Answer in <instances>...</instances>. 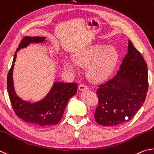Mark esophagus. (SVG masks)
I'll return each instance as SVG.
<instances>
[{
	"label": "esophagus",
	"mask_w": 154,
	"mask_h": 154,
	"mask_svg": "<svg viewBox=\"0 0 154 154\" xmlns=\"http://www.w3.org/2000/svg\"><path fill=\"white\" fill-rule=\"evenodd\" d=\"M79 89L80 91H86V90H88V88L87 86H86V85H83V84H80L79 85Z\"/></svg>",
	"instance_id": "1"
}]
</instances>
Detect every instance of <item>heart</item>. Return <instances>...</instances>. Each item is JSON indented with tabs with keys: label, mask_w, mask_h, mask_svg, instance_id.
I'll return each mask as SVG.
<instances>
[{
	"label": "heart",
	"mask_w": 154,
	"mask_h": 154,
	"mask_svg": "<svg viewBox=\"0 0 154 154\" xmlns=\"http://www.w3.org/2000/svg\"><path fill=\"white\" fill-rule=\"evenodd\" d=\"M119 53L113 47L96 44L81 48L73 55L72 59L64 61V68L75 72L79 66H87V75L94 82L106 81L116 67Z\"/></svg>",
	"instance_id": "1"
}]
</instances>
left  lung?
<instances>
[{"mask_svg": "<svg viewBox=\"0 0 154 154\" xmlns=\"http://www.w3.org/2000/svg\"><path fill=\"white\" fill-rule=\"evenodd\" d=\"M128 51L116 75L97 90L99 103L94 116L100 125L113 126L128 122L146 98L147 63L131 40Z\"/></svg>", "mask_w": 154, "mask_h": 154, "instance_id": "obj_1", "label": "left lung"}]
</instances>
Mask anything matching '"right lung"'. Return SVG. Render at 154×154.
<instances>
[{
    "instance_id": "obj_1",
    "label": "right lung",
    "mask_w": 154,
    "mask_h": 154,
    "mask_svg": "<svg viewBox=\"0 0 154 154\" xmlns=\"http://www.w3.org/2000/svg\"><path fill=\"white\" fill-rule=\"evenodd\" d=\"M45 39L46 37H24L15 51L12 66L7 75V91L15 114L26 122L40 126L57 125L63 116L69 99L76 93L78 89L76 83L57 82L54 83L45 97L36 103L24 101L17 95L13 79V71L17 53L30 43L43 42Z\"/></svg>"
}]
</instances>
